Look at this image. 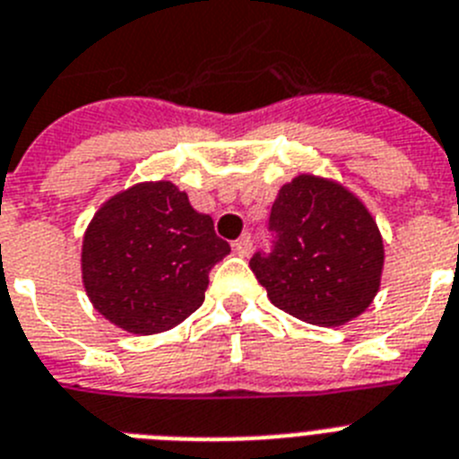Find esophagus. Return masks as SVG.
Segmentation results:
<instances>
[{
    "label": "esophagus",
    "instance_id": "esophagus-1",
    "mask_svg": "<svg viewBox=\"0 0 459 459\" xmlns=\"http://www.w3.org/2000/svg\"><path fill=\"white\" fill-rule=\"evenodd\" d=\"M233 252H236L238 256H249V252H252V238L249 236L238 238V240L233 242Z\"/></svg>",
    "mask_w": 459,
    "mask_h": 459
}]
</instances>
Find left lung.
<instances>
[{
  "mask_svg": "<svg viewBox=\"0 0 459 459\" xmlns=\"http://www.w3.org/2000/svg\"><path fill=\"white\" fill-rule=\"evenodd\" d=\"M268 252L249 268L273 306L307 325H345L371 306L383 273V238L341 184L301 175L273 203Z\"/></svg>",
  "mask_w": 459,
  "mask_h": 459,
  "instance_id": "1",
  "label": "left lung"
}]
</instances>
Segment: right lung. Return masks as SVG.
Wrapping results in <instances>:
<instances>
[{
    "mask_svg": "<svg viewBox=\"0 0 459 459\" xmlns=\"http://www.w3.org/2000/svg\"><path fill=\"white\" fill-rule=\"evenodd\" d=\"M229 252L210 214L195 212L175 184H137L92 217L81 268L95 310L149 336L203 306L210 271Z\"/></svg>",
    "mask_w": 459,
    "mask_h": 459,
    "instance_id": "add662e5",
    "label": "right lung"
}]
</instances>
